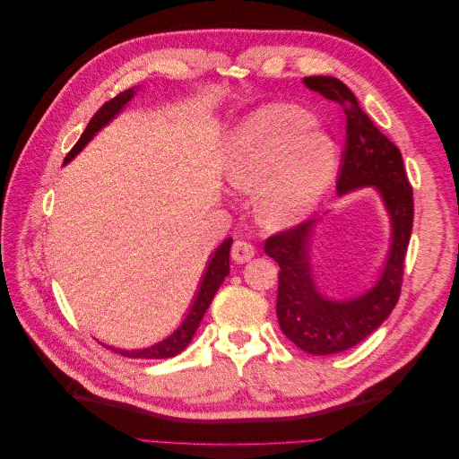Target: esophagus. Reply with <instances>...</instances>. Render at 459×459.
Returning <instances> with one entry per match:
<instances>
[{
	"mask_svg": "<svg viewBox=\"0 0 459 459\" xmlns=\"http://www.w3.org/2000/svg\"><path fill=\"white\" fill-rule=\"evenodd\" d=\"M255 256V247L248 243V241H243V239H238L233 243V247H231V258L235 260V262H239V264H245V262H248Z\"/></svg>",
	"mask_w": 459,
	"mask_h": 459,
	"instance_id": "esophagus-1",
	"label": "esophagus"
}]
</instances>
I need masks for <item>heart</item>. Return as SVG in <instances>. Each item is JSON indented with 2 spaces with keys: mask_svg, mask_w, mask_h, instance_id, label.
<instances>
[{
  "mask_svg": "<svg viewBox=\"0 0 459 459\" xmlns=\"http://www.w3.org/2000/svg\"><path fill=\"white\" fill-rule=\"evenodd\" d=\"M293 105H270L248 117L228 145L224 174L245 193L258 191L256 214L270 230L307 218L335 172V145Z\"/></svg>",
  "mask_w": 459,
  "mask_h": 459,
  "instance_id": "heart-1",
  "label": "heart"
}]
</instances>
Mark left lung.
I'll return each instance as SVG.
<instances>
[{
	"label": "left lung",
	"instance_id": "8db88e82",
	"mask_svg": "<svg viewBox=\"0 0 459 459\" xmlns=\"http://www.w3.org/2000/svg\"><path fill=\"white\" fill-rule=\"evenodd\" d=\"M304 84L337 103L346 115V149L337 191L375 186L393 221V247L377 285L364 297L333 302L317 293L310 270L314 221L277 231L266 239V251L280 264L277 319L289 341L308 354L349 351L391 316L400 299L404 258L413 224V191L400 149L381 134L359 107L356 95L333 76H308Z\"/></svg>",
	"mask_w": 459,
	"mask_h": 459
}]
</instances>
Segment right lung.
I'll return each mask as SVG.
<instances>
[{
	"label": "right lung",
	"mask_w": 459,
	"mask_h": 459,
	"mask_svg": "<svg viewBox=\"0 0 459 459\" xmlns=\"http://www.w3.org/2000/svg\"><path fill=\"white\" fill-rule=\"evenodd\" d=\"M132 95H134V90L122 91L117 97H113L110 101H107L100 110H97V113L91 117V120L88 122L84 134L80 135V140L76 142V145L71 151H68V155L65 157V162H68L76 155V152H80L82 147H84L91 140L93 134L100 128H103L105 124L132 100ZM230 247H231V239H226L216 248L214 256L211 258V262H208V268L204 272L197 299H195V302H193V307H191V310L186 317V322L179 325L178 331H174L169 339H164L162 342L151 346V349H143V351H118V349H110V351H115L117 354H122V356L142 358V359L172 358V356L182 352L186 346L191 342L193 335H195L201 319H203L206 308L211 307V302L216 295L218 287L221 285V281H224V277L230 273Z\"/></svg>",
	"instance_id": "1"
}]
</instances>
